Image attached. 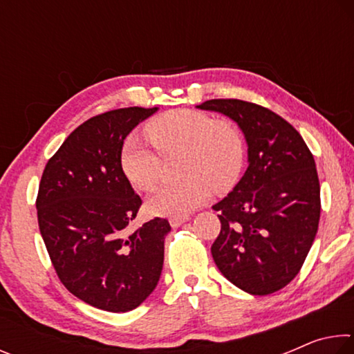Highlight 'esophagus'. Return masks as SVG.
<instances>
[{
	"mask_svg": "<svg viewBox=\"0 0 354 354\" xmlns=\"http://www.w3.org/2000/svg\"><path fill=\"white\" fill-rule=\"evenodd\" d=\"M187 220H189V217H171L169 221H170V225L173 227H178V226H181L184 221H187Z\"/></svg>",
	"mask_w": 354,
	"mask_h": 354,
	"instance_id": "34e87169",
	"label": "esophagus"
}]
</instances>
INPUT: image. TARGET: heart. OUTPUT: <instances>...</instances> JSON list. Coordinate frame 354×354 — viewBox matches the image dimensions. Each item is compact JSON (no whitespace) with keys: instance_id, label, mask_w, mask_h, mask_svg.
<instances>
[{"instance_id":"heart-1","label":"heart","mask_w":354,"mask_h":354,"mask_svg":"<svg viewBox=\"0 0 354 354\" xmlns=\"http://www.w3.org/2000/svg\"><path fill=\"white\" fill-rule=\"evenodd\" d=\"M149 148L137 136L124 139L118 162L124 178L142 192L160 181L164 160L181 154L179 173L185 179L167 184L148 200L156 215L183 217L205 203L212 189L226 192L241 179L245 165L242 131L227 120H215L206 112L176 109L160 113L145 124Z\"/></svg>"}]
</instances>
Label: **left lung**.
<instances>
[{
  "label": "left lung",
  "mask_w": 354,
  "mask_h": 354,
  "mask_svg": "<svg viewBox=\"0 0 354 354\" xmlns=\"http://www.w3.org/2000/svg\"><path fill=\"white\" fill-rule=\"evenodd\" d=\"M198 107L234 120L248 143L247 171L212 206L221 223L211 247L214 262L251 295L278 292L301 270L319 230L314 156L298 131L267 107L234 98Z\"/></svg>",
  "instance_id": "left-lung-1"
}]
</instances>
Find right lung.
I'll use <instances>...</instances> for the list:
<instances>
[{
    "instance_id": "1",
    "label": "right lung",
    "mask_w": 354,
    "mask_h": 354,
    "mask_svg": "<svg viewBox=\"0 0 354 354\" xmlns=\"http://www.w3.org/2000/svg\"><path fill=\"white\" fill-rule=\"evenodd\" d=\"M158 107H123L88 118L50 158L35 200L39 230L61 283L109 313H128L158 286L164 239L156 217L131 231L142 200L122 169V143Z\"/></svg>"
}]
</instances>
